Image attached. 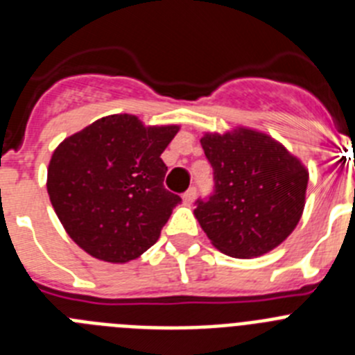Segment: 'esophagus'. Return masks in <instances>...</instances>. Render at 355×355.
Listing matches in <instances>:
<instances>
[{
	"label": "esophagus",
	"instance_id": "1",
	"mask_svg": "<svg viewBox=\"0 0 355 355\" xmlns=\"http://www.w3.org/2000/svg\"><path fill=\"white\" fill-rule=\"evenodd\" d=\"M196 192H197L196 187H190V188H188L187 192L183 193V200H184V202H188V205H190V202H192V200L196 199Z\"/></svg>",
	"mask_w": 355,
	"mask_h": 355
}]
</instances>
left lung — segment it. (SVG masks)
<instances>
[{
	"label": "left lung",
	"instance_id": "1",
	"mask_svg": "<svg viewBox=\"0 0 355 355\" xmlns=\"http://www.w3.org/2000/svg\"><path fill=\"white\" fill-rule=\"evenodd\" d=\"M213 168V192L196 200V216L213 245L231 258H256L299 224L307 171L281 144L241 130L200 140Z\"/></svg>",
	"mask_w": 355,
	"mask_h": 355
}]
</instances>
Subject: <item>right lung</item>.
<instances>
[{"mask_svg":"<svg viewBox=\"0 0 355 355\" xmlns=\"http://www.w3.org/2000/svg\"><path fill=\"white\" fill-rule=\"evenodd\" d=\"M178 126L110 115L53 153L48 193L69 236L97 259L126 263L156 243L181 197L163 187L159 158Z\"/></svg>","mask_w":355,"mask_h":355,"instance_id":"obj_1","label":"right lung"}]
</instances>
